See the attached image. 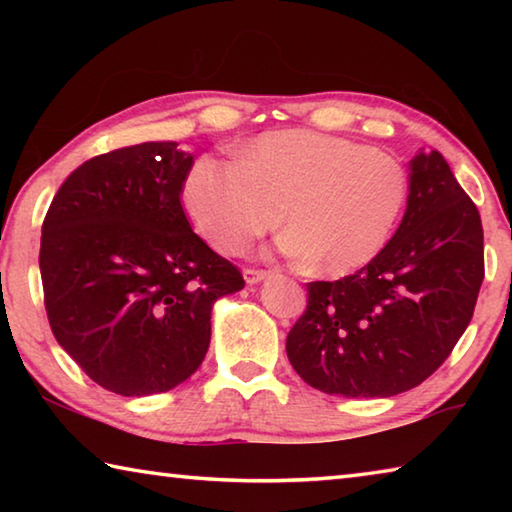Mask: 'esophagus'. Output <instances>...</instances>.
Segmentation results:
<instances>
[{"label":"esophagus","instance_id":"esophagus-1","mask_svg":"<svg viewBox=\"0 0 512 512\" xmlns=\"http://www.w3.org/2000/svg\"><path fill=\"white\" fill-rule=\"evenodd\" d=\"M244 280H246V284H259L262 280H266V271H255V268H246Z\"/></svg>","mask_w":512,"mask_h":512}]
</instances>
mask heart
I'll return each instance as SVG.
<instances>
[{"label": "heart", "mask_w": 512, "mask_h": 512, "mask_svg": "<svg viewBox=\"0 0 512 512\" xmlns=\"http://www.w3.org/2000/svg\"><path fill=\"white\" fill-rule=\"evenodd\" d=\"M183 196L198 232L221 253H241L282 221L284 253L343 277L388 244L409 201V173L348 137L275 131L241 146L237 162L196 160Z\"/></svg>", "instance_id": "obj_1"}]
</instances>
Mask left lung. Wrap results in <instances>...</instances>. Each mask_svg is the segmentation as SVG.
Listing matches in <instances>:
<instances>
[{"label": "left lung", "instance_id": "left-lung-1", "mask_svg": "<svg viewBox=\"0 0 512 512\" xmlns=\"http://www.w3.org/2000/svg\"><path fill=\"white\" fill-rule=\"evenodd\" d=\"M400 228L368 266L307 284L287 336L291 366L327 395L393 397L440 368L470 325L483 282V228L438 151L409 162Z\"/></svg>", "mask_w": 512, "mask_h": 512}]
</instances>
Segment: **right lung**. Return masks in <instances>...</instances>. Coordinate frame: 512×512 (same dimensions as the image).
I'll list each match as a JSON object with an SVG mask.
<instances>
[{"label": "right lung", "instance_id": "right-lung-1", "mask_svg": "<svg viewBox=\"0 0 512 512\" xmlns=\"http://www.w3.org/2000/svg\"><path fill=\"white\" fill-rule=\"evenodd\" d=\"M192 164L178 142L97 155L69 173L42 223L51 332L117 395L164 393L192 377L210 348L214 302L244 289L180 205Z\"/></svg>", "mask_w": 512, "mask_h": 512}]
</instances>
